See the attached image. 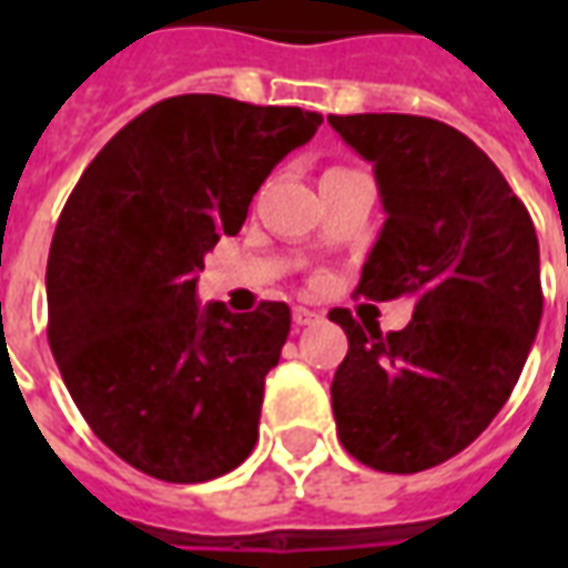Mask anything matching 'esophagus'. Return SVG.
I'll list each match as a JSON object with an SVG mask.
<instances>
[{"label": "esophagus", "mask_w": 568, "mask_h": 568, "mask_svg": "<svg viewBox=\"0 0 568 568\" xmlns=\"http://www.w3.org/2000/svg\"><path fill=\"white\" fill-rule=\"evenodd\" d=\"M295 325H313V322L322 320V310H313V307H295Z\"/></svg>", "instance_id": "esophagus-1"}]
</instances>
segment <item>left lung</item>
<instances>
[{
	"label": "left lung",
	"instance_id": "obj_1",
	"mask_svg": "<svg viewBox=\"0 0 568 568\" xmlns=\"http://www.w3.org/2000/svg\"><path fill=\"white\" fill-rule=\"evenodd\" d=\"M374 163L386 222L356 295H410L414 320L383 334L332 310L349 353L332 381L337 438L362 465L414 475L493 423L541 322L538 236L499 166L465 133L419 115H328Z\"/></svg>",
	"mask_w": 568,
	"mask_h": 568
}]
</instances>
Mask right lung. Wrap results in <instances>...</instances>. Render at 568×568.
<instances>
[{
  "label": "right lung",
  "instance_id": "obj_1",
  "mask_svg": "<svg viewBox=\"0 0 568 568\" xmlns=\"http://www.w3.org/2000/svg\"><path fill=\"white\" fill-rule=\"evenodd\" d=\"M320 112L182 93L105 142L60 212L48 255V344L93 435L170 484L234 471L258 440L264 377L292 310L197 304V273L234 236Z\"/></svg>",
  "mask_w": 568,
  "mask_h": 568
}]
</instances>
